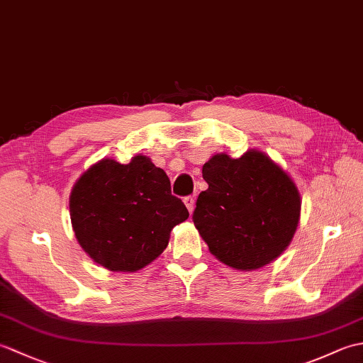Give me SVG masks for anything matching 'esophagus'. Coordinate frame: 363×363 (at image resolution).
Here are the masks:
<instances>
[{
  "instance_id": "34e87169",
  "label": "esophagus",
  "mask_w": 363,
  "mask_h": 363,
  "mask_svg": "<svg viewBox=\"0 0 363 363\" xmlns=\"http://www.w3.org/2000/svg\"><path fill=\"white\" fill-rule=\"evenodd\" d=\"M184 204H186V207H187L190 213L194 212V209H195V199H194V196H186V198H184Z\"/></svg>"
}]
</instances>
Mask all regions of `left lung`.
<instances>
[{"label":"left lung","mask_w":363,"mask_h":363,"mask_svg":"<svg viewBox=\"0 0 363 363\" xmlns=\"http://www.w3.org/2000/svg\"><path fill=\"white\" fill-rule=\"evenodd\" d=\"M209 189L196 199L194 223L209 251L243 272L277 259L296 233L301 196L267 154L246 151L233 159L215 154L203 165Z\"/></svg>","instance_id":"8db88e82"}]
</instances>
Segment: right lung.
<instances>
[{"label": "right lung", "mask_w": 363, "mask_h": 363, "mask_svg": "<svg viewBox=\"0 0 363 363\" xmlns=\"http://www.w3.org/2000/svg\"><path fill=\"white\" fill-rule=\"evenodd\" d=\"M70 218L81 248L111 272L134 273L159 257L172 229L189 218L172 195L167 173L150 157L91 165L70 195Z\"/></svg>", "instance_id": "right-lung-1"}]
</instances>
